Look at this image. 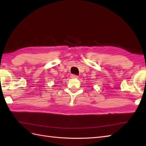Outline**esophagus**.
<instances>
[{"mask_svg":"<svg viewBox=\"0 0 146 146\" xmlns=\"http://www.w3.org/2000/svg\"><path fill=\"white\" fill-rule=\"evenodd\" d=\"M71 77L72 78H78V76L77 75H71Z\"/></svg>","mask_w":146,"mask_h":146,"instance_id":"esophagus-1","label":"esophagus"}]
</instances>
